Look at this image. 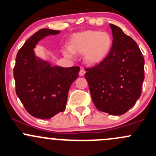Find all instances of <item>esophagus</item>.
Segmentation results:
<instances>
[{"label": "esophagus", "mask_w": 156, "mask_h": 156, "mask_svg": "<svg viewBox=\"0 0 156 156\" xmlns=\"http://www.w3.org/2000/svg\"><path fill=\"white\" fill-rule=\"evenodd\" d=\"M85 73H86V71H85L83 69H81V70H80V72H79V75H80V76H83L85 75Z\"/></svg>", "instance_id": "esophagus-1"}]
</instances>
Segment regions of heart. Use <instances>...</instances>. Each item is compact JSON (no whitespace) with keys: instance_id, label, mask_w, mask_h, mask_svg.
Listing matches in <instances>:
<instances>
[{"instance_id":"heart-1","label":"heart","mask_w":156,"mask_h":156,"mask_svg":"<svg viewBox=\"0 0 156 156\" xmlns=\"http://www.w3.org/2000/svg\"><path fill=\"white\" fill-rule=\"evenodd\" d=\"M112 46V38L108 33L95 30H87L72 36L69 48L63 50L67 58H73V53L83 55L87 65L101 64L108 55Z\"/></svg>"}]
</instances>
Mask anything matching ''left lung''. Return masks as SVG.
<instances>
[{"mask_svg": "<svg viewBox=\"0 0 156 156\" xmlns=\"http://www.w3.org/2000/svg\"><path fill=\"white\" fill-rule=\"evenodd\" d=\"M113 35L107 58L85 77L92 101L98 110L121 115L130 109L141 95L144 80V58L136 42L118 26L110 24Z\"/></svg>", "mask_w": 156, "mask_h": 156, "instance_id": "left-lung-1", "label": "left lung"}]
</instances>
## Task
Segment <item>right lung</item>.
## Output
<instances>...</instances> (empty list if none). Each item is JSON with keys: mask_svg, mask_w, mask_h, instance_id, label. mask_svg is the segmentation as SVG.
<instances>
[{"mask_svg": "<svg viewBox=\"0 0 156 156\" xmlns=\"http://www.w3.org/2000/svg\"><path fill=\"white\" fill-rule=\"evenodd\" d=\"M60 31L39 29L24 43L16 55L13 76L16 93L32 116L50 119L65 110L69 89L78 77L80 67L51 65L36 57L34 48L44 37Z\"/></svg>", "mask_w": 156, "mask_h": 156, "instance_id": "right-lung-1", "label": "right lung"}]
</instances>
